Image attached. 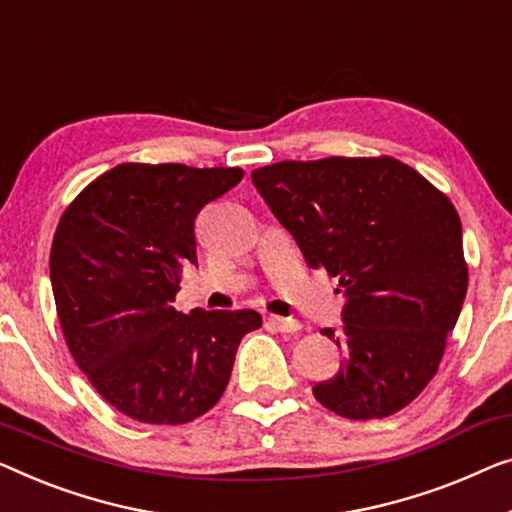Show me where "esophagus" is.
<instances>
[{
  "label": "esophagus",
  "mask_w": 512,
  "mask_h": 512,
  "mask_svg": "<svg viewBox=\"0 0 512 512\" xmlns=\"http://www.w3.org/2000/svg\"><path fill=\"white\" fill-rule=\"evenodd\" d=\"M269 326L280 331V333H296L301 329V324L296 319H285V317H269Z\"/></svg>",
  "instance_id": "34e87169"
}]
</instances>
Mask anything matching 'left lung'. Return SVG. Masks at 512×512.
I'll use <instances>...</instances> for the list:
<instances>
[{
    "label": "left lung",
    "mask_w": 512,
    "mask_h": 512,
    "mask_svg": "<svg viewBox=\"0 0 512 512\" xmlns=\"http://www.w3.org/2000/svg\"><path fill=\"white\" fill-rule=\"evenodd\" d=\"M253 183L305 264L340 278L345 294L342 326L322 331L345 358L315 398L352 421L407 407L437 375L467 296L451 200L388 156L282 160Z\"/></svg>",
    "instance_id": "left-lung-1"
}]
</instances>
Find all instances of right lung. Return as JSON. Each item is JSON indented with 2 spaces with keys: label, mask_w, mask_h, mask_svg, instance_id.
<instances>
[{
  "label": "right lung",
  "mask_w": 512,
  "mask_h": 512,
  "mask_svg": "<svg viewBox=\"0 0 512 512\" xmlns=\"http://www.w3.org/2000/svg\"><path fill=\"white\" fill-rule=\"evenodd\" d=\"M243 179L239 167L124 163L91 181L61 216L50 280L66 345L121 414L179 425L220 400L255 310H174L183 266H197L195 218Z\"/></svg>",
  "instance_id": "add662e5"
}]
</instances>
